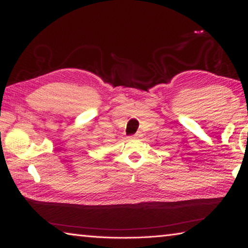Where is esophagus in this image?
<instances>
[{
    "instance_id": "1",
    "label": "esophagus",
    "mask_w": 248,
    "mask_h": 248,
    "mask_svg": "<svg viewBox=\"0 0 248 248\" xmlns=\"http://www.w3.org/2000/svg\"><path fill=\"white\" fill-rule=\"evenodd\" d=\"M141 137H142V133L141 132H137L136 134H133L131 138H133V139H140Z\"/></svg>"
}]
</instances>
